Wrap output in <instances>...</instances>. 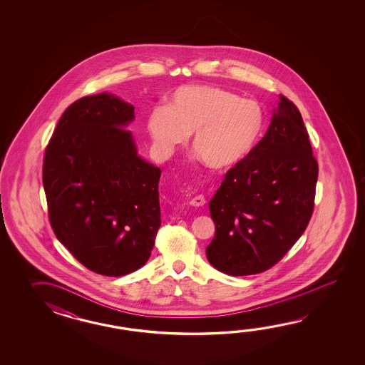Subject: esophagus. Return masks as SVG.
<instances>
[{
    "label": "esophagus",
    "mask_w": 365,
    "mask_h": 365,
    "mask_svg": "<svg viewBox=\"0 0 365 365\" xmlns=\"http://www.w3.org/2000/svg\"><path fill=\"white\" fill-rule=\"evenodd\" d=\"M205 203H206V201H205V197H203V195H197V197H194L193 200L190 201V205L194 206V207H202Z\"/></svg>",
    "instance_id": "34e87169"
}]
</instances>
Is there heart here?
<instances>
[{
    "label": "heart",
    "instance_id": "heart-1",
    "mask_svg": "<svg viewBox=\"0 0 365 365\" xmlns=\"http://www.w3.org/2000/svg\"><path fill=\"white\" fill-rule=\"evenodd\" d=\"M264 112L255 101L219 87L192 85L172 93L167 107L148 113V132L156 150L170 155L194 133V151L211 170L242 162L264 129Z\"/></svg>",
    "mask_w": 365,
    "mask_h": 365
}]
</instances>
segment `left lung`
Instances as JSON below:
<instances>
[{"label": "left lung", "instance_id": "8db88e82", "mask_svg": "<svg viewBox=\"0 0 365 365\" xmlns=\"http://www.w3.org/2000/svg\"><path fill=\"white\" fill-rule=\"evenodd\" d=\"M317 176L303 117L279 95L264 138L225 173L209 202L215 223L206 248L210 264L232 277L277 264L309 223Z\"/></svg>", "mask_w": 365, "mask_h": 365}]
</instances>
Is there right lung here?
Returning <instances> with one entry per match:
<instances>
[{"mask_svg": "<svg viewBox=\"0 0 365 365\" xmlns=\"http://www.w3.org/2000/svg\"><path fill=\"white\" fill-rule=\"evenodd\" d=\"M134 107L110 93L63 112L48 143L43 185L56 237L88 270L123 277L148 262L160 227V168L128 126Z\"/></svg>", "mask_w": 365, "mask_h": 365, "instance_id": "obj_1", "label": "right lung"}]
</instances>
